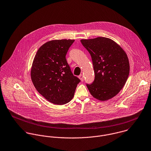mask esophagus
<instances>
[{"label": "esophagus", "instance_id": "1", "mask_svg": "<svg viewBox=\"0 0 151 151\" xmlns=\"http://www.w3.org/2000/svg\"><path fill=\"white\" fill-rule=\"evenodd\" d=\"M78 77H79V78L81 80V81H84V76H83V74L80 75Z\"/></svg>", "mask_w": 151, "mask_h": 151}]
</instances>
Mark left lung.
<instances>
[{"label": "left lung", "instance_id": "8db88e82", "mask_svg": "<svg viewBox=\"0 0 151 151\" xmlns=\"http://www.w3.org/2000/svg\"><path fill=\"white\" fill-rule=\"evenodd\" d=\"M81 42L91 55L95 73L94 81L86 84L89 91L99 101L111 99L123 88L129 76L126 52L108 38L81 40Z\"/></svg>", "mask_w": 151, "mask_h": 151}]
</instances>
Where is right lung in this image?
Segmentation results:
<instances>
[{
  "label": "right lung",
  "mask_w": 151,
  "mask_h": 151,
  "mask_svg": "<svg viewBox=\"0 0 151 151\" xmlns=\"http://www.w3.org/2000/svg\"><path fill=\"white\" fill-rule=\"evenodd\" d=\"M74 40H53L38 50L31 71L33 84L49 102L65 105L73 98L81 80L74 76L65 56Z\"/></svg>",
  "instance_id": "obj_1"
}]
</instances>
